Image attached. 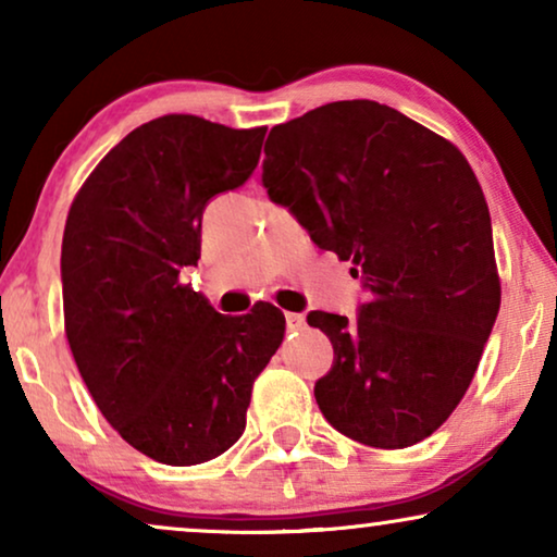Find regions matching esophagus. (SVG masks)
I'll list each match as a JSON object with an SVG mask.
<instances>
[{
  "label": "esophagus",
  "mask_w": 557,
  "mask_h": 557,
  "mask_svg": "<svg viewBox=\"0 0 557 557\" xmlns=\"http://www.w3.org/2000/svg\"><path fill=\"white\" fill-rule=\"evenodd\" d=\"M286 326L292 332H299V330H304V326H307V317L296 314V311H288V314H286Z\"/></svg>",
  "instance_id": "obj_1"
}]
</instances>
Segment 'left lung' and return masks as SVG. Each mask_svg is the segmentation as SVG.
Wrapping results in <instances>:
<instances>
[{"label":"left lung","mask_w":557,"mask_h":557,"mask_svg":"<svg viewBox=\"0 0 557 557\" xmlns=\"http://www.w3.org/2000/svg\"><path fill=\"white\" fill-rule=\"evenodd\" d=\"M263 187L370 301L309 311L334 347L314 398L347 438L406 448L467 393L499 311L492 220L459 149L400 111L337 101L273 126Z\"/></svg>","instance_id":"8db88e82"}]
</instances>
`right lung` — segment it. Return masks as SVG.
<instances>
[{"mask_svg": "<svg viewBox=\"0 0 557 557\" xmlns=\"http://www.w3.org/2000/svg\"><path fill=\"white\" fill-rule=\"evenodd\" d=\"M265 126L170 113L106 154L65 220V334L98 410L149 459L193 467L246 431L253 380L284 339L271 304L225 317L180 284L202 212L253 174Z\"/></svg>", "mask_w": 557, "mask_h": 557, "instance_id": "add662e5", "label": "right lung"}]
</instances>
